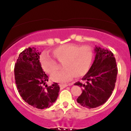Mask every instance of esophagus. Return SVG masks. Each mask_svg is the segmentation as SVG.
I'll return each mask as SVG.
<instances>
[{"mask_svg": "<svg viewBox=\"0 0 131 131\" xmlns=\"http://www.w3.org/2000/svg\"><path fill=\"white\" fill-rule=\"evenodd\" d=\"M68 85L67 84H60V88L61 89H63L66 87H67Z\"/></svg>", "mask_w": 131, "mask_h": 131, "instance_id": "obj_1", "label": "esophagus"}]
</instances>
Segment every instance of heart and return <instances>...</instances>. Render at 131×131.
<instances>
[{
  "label": "heart",
  "instance_id": "b5f03b06",
  "mask_svg": "<svg viewBox=\"0 0 131 131\" xmlns=\"http://www.w3.org/2000/svg\"><path fill=\"white\" fill-rule=\"evenodd\" d=\"M52 53L57 60L63 63L64 70L54 74L58 70V65L56 61L47 55L40 57V64L47 73L54 74L51 77L52 81L61 83L70 81L73 76L80 78L86 74L94 57V53L90 47L72 43L55 48Z\"/></svg>",
  "mask_w": 131,
  "mask_h": 131
}]
</instances>
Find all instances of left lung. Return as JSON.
<instances>
[{
  "label": "left lung",
  "instance_id": "1",
  "mask_svg": "<svg viewBox=\"0 0 131 131\" xmlns=\"http://www.w3.org/2000/svg\"><path fill=\"white\" fill-rule=\"evenodd\" d=\"M95 52L94 61L82 78L83 82L78 81L74 84L82 88L78 103L89 109L98 107L107 101L115 89L118 74L115 58L110 50L95 47Z\"/></svg>",
  "mask_w": 131,
  "mask_h": 131
}]
</instances>
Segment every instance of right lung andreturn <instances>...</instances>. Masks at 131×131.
Here are the masks:
<instances>
[{
  "mask_svg": "<svg viewBox=\"0 0 131 131\" xmlns=\"http://www.w3.org/2000/svg\"><path fill=\"white\" fill-rule=\"evenodd\" d=\"M40 52L34 47H28L19 55L14 73L17 89L22 99L38 109L49 108L56 101L60 87L56 82L46 84L49 78L40 64Z\"/></svg>",
  "mask_w": 131,
  "mask_h": 131,
  "instance_id": "add662e5",
  "label": "right lung"
}]
</instances>
